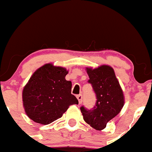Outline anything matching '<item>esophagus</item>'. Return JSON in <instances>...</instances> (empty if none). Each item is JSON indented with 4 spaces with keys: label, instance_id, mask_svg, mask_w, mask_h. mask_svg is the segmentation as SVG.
I'll return each instance as SVG.
<instances>
[{
    "label": "esophagus",
    "instance_id": "1",
    "mask_svg": "<svg viewBox=\"0 0 152 152\" xmlns=\"http://www.w3.org/2000/svg\"><path fill=\"white\" fill-rule=\"evenodd\" d=\"M76 97H77V99H78L79 103H80V104H81V103H82V101H83V95H82V94H79V95L76 96Z\"/></svg>",
    "mask_w": 152,
    "mask_h": 152
}]
</instances>
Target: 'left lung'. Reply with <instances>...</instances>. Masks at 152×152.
I'll list each match as a JSON object with an SVG mask.
<instances>
[{"label":"left lung","instance_id":"obj_1","mask_svg":"<svg viewBox=\"0 0 152 152\" xmlns=\"http://www.w3.org/2000/svg\"><path fill=\"white\" fill-rule=\"evenodd\" d=\"M93 90L96 94V104L91 109L80 107L84 121L96 130H103L107 123L117 116L123 107L124 100L121 88L113 69L101 66L96 69H86Z\"/></svg>","mask_w":152,"mask_h":152}]
</instances>
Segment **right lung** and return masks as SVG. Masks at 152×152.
<instances>
[{
    "label": "right lung",
    "mask_w": 152,
    "mask_h": 152,
    "mask_svg": "<svg viewBox=\"0 0 152 152\" xmlns=\"http://www.w3.org/2000/svg\"><path fill=\"white\" fill-rule=\"evenodd\" d=\"M62 67L46 64L37 69L23 90V105L29 118L36 123L48 124L62 117L69 107L78 104L71 94L72 83Z\"/></svg>",
    "instance_id": "obj_1"
}]
</instances>
